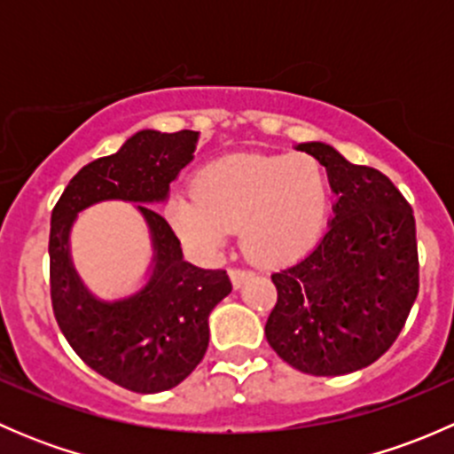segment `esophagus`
Instances as JSON below:
<instances>
[{
    "label": "esophagus",
    "instance_id": "obj_1",
    "mask_svg": "<svg viewBox=\"0 0 454 454\" xmlns=\"http://www.w3.org/2000/svg\"><path fill=\"white\" fill-rule=\"evenodd\" d=\"M231 281H232V286L235 287H241L244 286L246 281H248L250 277H253V272H250V270H246V268H231Z\"/></svg>",
    "mask_w": 454,
    "mask_h": 454
}]
</instances>
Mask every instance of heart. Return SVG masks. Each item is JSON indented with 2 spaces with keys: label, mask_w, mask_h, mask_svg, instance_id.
I'll use <instances>...</instances> for the list:
<instances>
[{
  "label": "heart",
  "mask_w": 454,
  "mask_h": 454,
  "mask_svg": "<svg viewBox=\"0 0 454 454\" xmlns=\"http://www.w3.org/2000/svg\"><path fill=\"white\" fill-rule=\"evenodd\" d=\"M329 184L312 155H226L201 167L193 195L168 200L173 231L201 250H217L241 228V248L263 265L292 263L320 239Z\"/></svg>",
  "instance_id": "heart-1"
}]
</instances>
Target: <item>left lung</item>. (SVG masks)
Returning a JSON list of instances; mask_svg holds the SVG:
<instances>
[{
    "label": "left lung",
    "instance_id": "obj_1",
    "mask_svg": "<svg viewBox=\"0 0 454 454\" xmlns=\"http://www.w3.org/2000/svg\"><path fill=\"white\" fill-rule=\"evenodd\" d=\"M299 151L327 168L338 195L320 244L272 274L270 347L309 375H345L387 354L419 292L413 208L384 173L351 164L323 142Z\"/></svg>",
    "mask_w": 454,
    "mask_h": 454
}]
</instances>
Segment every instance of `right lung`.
<instances>
[{
  "instance_id": "1",
  "label": "right lung",
  "mask_w": 454,
  "mask_h": 454,
  "mask_svg": "<svg viewBox=\"0 0 454 454\" xmlns=\"http://www.w3.org/2000/svg\"><path fill=\"white\" fill-rule=\"evenodd\" d=\"M200 131H138L114 155L85 164L70 180L50 223L52 312L81 360L134 393H160L193 373L208 347V314L232 283L226 270L184 261L176 231L153 208L139 207L152 228L156 268L131 300L100 304L82 287L69 261L67 237L75 213L103 199L160 201L193 160Z\"/></svg>"
}]
</instances>
